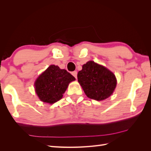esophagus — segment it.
<instances>
[{
  "instance_id": "1",
  "label": "esophagus",
  "mask_w": 151,
  "mask_h": 151,
  "mask_svg": "<svg viewBox=\"0 0 151 151\" xmlns=\"http://www.w3.org/2000/svg\"><path fill=\"white\" fill-rule=\"evenodd\" d=\"M72 76H73V77H74V78H75L76 79H77V77H78V73H77L76 71L72 72Z\"/></svg>"
}]
</instances>
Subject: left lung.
<instances>
[{
	"label": "left lung",
	"instance_id": "left-lung-1",
	"mask_svg": "<svg viewBox=\"0 0 151 151\" xmlns=\"http://www.w3.org/2000/svg\"><path fill=\"white\" fill-rule=\"evenodd\" d=\"M78 79L86 96L97 101L111 96L117 84L116 76L111 71L92 61L83 65Z\"/></svg>",
	"mask_w": 151,
	"mask_h": 151
}]
</instances>
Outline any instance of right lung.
<instances>
[{
  "instance_id": "obj_1",
  "label": "right lung",
  "mask_w": 151,
  "mask_h": 151,
  "mask_svg": "<svg viewBox=\"0 0 151 151\" xmlns=\"http://www.w3.org/2000/svg\"><path fill=\"white\" fill-rule=\"evenodd\" d=\"M75 80L66 70L50 65L36 79L35 92L41 101L53 104L63 98L69 83Z\"/></svg>"
}]
</instances>
